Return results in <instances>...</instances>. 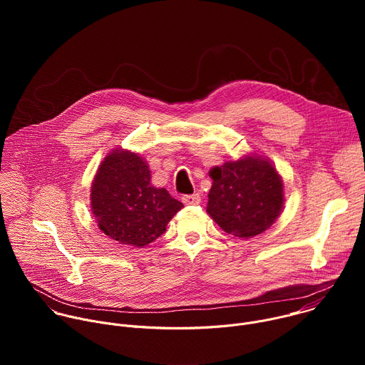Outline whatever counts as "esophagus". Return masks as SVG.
<instances>
[{"label": "esophagus", "instance_id": "obj_1", "mask_svg": "<svg viewBox=\"0 0 365 365\" xmlns=\"http://www.w3.org/2000/svg\"><path fill=\"white\" fill-rule=\"evenodd\" d=\"M182 202L185 205H197L200 202V195L199 193H192V195H183Z\"/></svg>", "mask_w": 365, "mask_h": 365}]
</instances>
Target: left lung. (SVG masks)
Wrapping results in <instances>:
<instances>
[{
	"label": "left lung",
	"mask_w": 365,
	"mask_h": 365,
	"mask_svg": "<svg viewBox=\"0 0 365 365\" xmlns=\"http://www.w3.org/2000/svg\"><path fill=\"white\" fill-rule=\"evenodd\" d=\"M206 211L228 234L251 238L266 231L283 207V183L264 159L245 158L210 172Z\"/></svg>",
	"instance_id": "obj_1"
}]
</instances>
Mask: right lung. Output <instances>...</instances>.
<instances>
[{"label":"right lung","mask_w":365,"mask_h":365,"mask_svg":"<svg viewBox=\"0 0 365 365\" xmlns=\"http://www.w3.org/2000/svg\"><path fill=\"white\" fill-rule=\"evenodd\" d=\"M91 205L103 234L134 247L160 237L183 207L165 187L150 183L148 166L138 154L123 150H114L101 163L92 183Z\"/></svg>","instance_id":"right-lung-1"}]
</instances>
